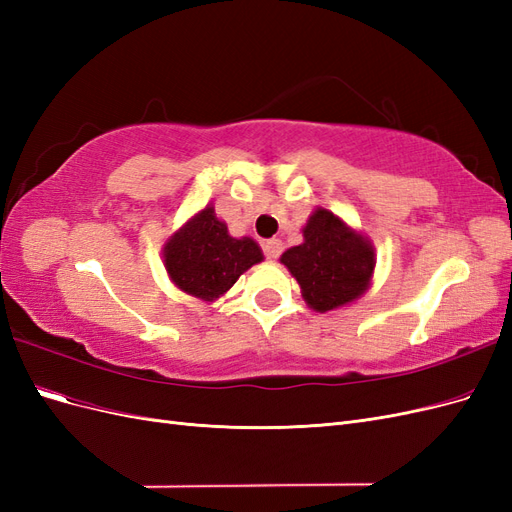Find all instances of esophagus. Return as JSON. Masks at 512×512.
<instances>
[{
	"instance_id": "esophagus-1",
	"label": "esophagus",
	"mask_w": 512,
	"mask_h": 512,
	"mask_svg": "<svg viewBox=\"0 0 512 512\" xmlns=\"http://www.w3.org/2000/svg\"><path fill=\"white\" fill-rule=\"evenodd\" d=\"M262 250H265V256L269 260L280 258V254H282V241L280 239H269V241H265V245H262Z\"/></svg>"
}]
</instances>
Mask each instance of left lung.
Listing matches in <instances>:
<instances>
[{
  "label": "left lung",
  "mask_w": 512,
  "mask_h": 512,
  "mask_svg": "<svg viewBox=\"0 0 512 512\" xmlns=\"http://www.w3.org/2000/svg\"><path fill=\"white\" fill-rule=\"evenodd\" d=\"M305 303L324 314L356 301L376 267L371 243L329 209L318 207L303 228V243L282 254Z\"/></svg>",
  "instance_id": "left-lung-1"
}]
</instances>
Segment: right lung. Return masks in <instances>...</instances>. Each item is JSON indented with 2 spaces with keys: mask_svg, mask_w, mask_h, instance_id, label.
Segmentation results:
<instances>
[{
  "mask_svg": "<svg viewBox=\"0 0 512 512\" xmlns=\"http://www.w3.org/2000/svg\"><path fill=\"white\" fill-rule=\"evenodd\" d=\"M162 254L173 284L207 303L220 299L241 273L265 258L254 239L230 237L211 205L185 222L166 241Z\"/></svg>",
  "mask_w": 512,
  "mask_h": 512,
  "instance_id": "right-lung-1",
  "label": "right lung"
}]
</instances>
